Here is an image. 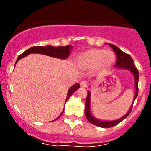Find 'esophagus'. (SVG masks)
<instances>
[{"instance_id":"obj_1","label":"esophagus","mask_w":151,"mask_h":151,"mask_svg":"<svg viewBox=\"0 0 151 151\" xmlns=\"http://www.w3.org/2000/svg\"><path fill=\"white\" fill-rule=\"evenodd\" d=\"M80 85H81V87H82V88H87L88 83H87V82H85V81H82V82H81V83H80Z\"/></svg>"}]
</instances>
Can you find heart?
<instances>
[{
    "instance_id": "1",
    "label": "heart",
    "mask_w": 151,
    "mask_h": 151,
    "mask_svg": "<svg viewBox=\"0 0 151 151\" xmlns=\"http://www.w3.org/2000/svg\"><path fill=\"white\" fill-rule=\"evenodd\" d=\"M116 56L110 50L90 49L78 56L77 63L82 69H102L111 66L115 62Z\"/></svg>"
}]
</instances>
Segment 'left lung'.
Segmentation results:
<instances>
[{
	"label": "left lung",
	"instance_id": "8db88e82",
	"mask_svg": "<svg viewBox=\"0 0 151 151\" xmlns=\"http://www.w3.org/2000/svg\"><path fill=\"white\" fill-rule=\"evenodd\" d=\"M113 50L115 51L116 54V62L115 66L117 68H122V69H125L127 70H129L131 73L134 75V86H135V93H134V100H133V104H134V100L136 99V97L138 96V69H136L134 66V62H133L132 58L131 57L130 55L125 53V52L122 51L120 49L117 47L115 45L109 44ZM90 101H91V92L88 91V96L86 97V101H85V116L87 118L88 120L91 122V123L94 124V125L99 126V127L102 128H110L113 127L114 125H117L120 122H122L124 119H125L130 114L132 109V105L131 106L130 109H129V112L125 114L124 116L122 118L119 119L117 120L113 121H101L97 119L94 118L93 116L91 114L90 112Z\"/></svg>",
	"mask_w": 151,
	"mask_h": 151
}]
</instances>
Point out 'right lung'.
Wrapping results in <instances>:
<instances>
[{"mask_svg": "<svg viewBox=\"0 0 151 151\" xmlns=\"http://www.w3.org/2000/svg\"><path fill=\"white\" fill-rule=\"evenodd\" d=\"M73 47L71 45H67V46H60V47H54V46H50V45H47V46H35L31 47V48L28 49L27 50H26L25 52H23L22 54L19 56L17 60V63L21 58L24 57H26L27 55L30 54H45V55L47 56H50V57H56V58H60V59H66L70 54V51H71ZM80 88L79 84L76 83L74 85H73L70 88H69V91H68L67 97H66V102L68 101L70 96L74 93L76 90H78ZM63 111L61 113L60 115L55 120H57V119H59L60 117L61 116V115L63 114Z\"/></svg>", "mask_w": 151, "mask_h": 151, "instance_id": "1", "label": "right lung"}]
</instances>
